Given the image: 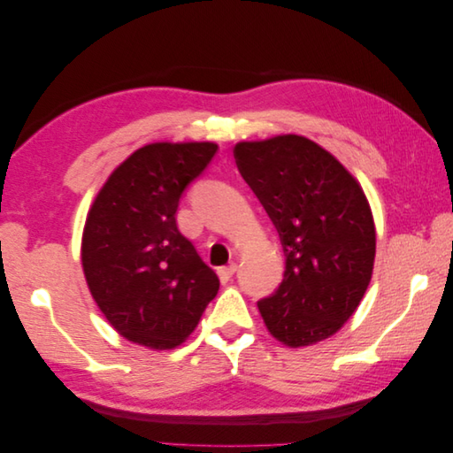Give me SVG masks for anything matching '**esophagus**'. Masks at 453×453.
<instances>
[{
	"mask_svg": "<svg viewBox=\"0 0 453 453\" xmlns=\"http://www.w3.org/2000/svg\"><path fill=\"white\" fill-rule=\"evenodd\" d=\"M236 270H238V266L234 263L228 265V266H221V268L217 270L219 280H221V283H228L232 280V276H234V273H236Z\"/></svg>",
	"mask_w": 453,
	"mask_h": 453,
	"instance_id": "esophagus-1",
	"label": "esophagus"
}]
</instances>
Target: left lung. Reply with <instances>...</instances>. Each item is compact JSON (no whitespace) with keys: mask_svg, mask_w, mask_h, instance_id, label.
<instances>
[{"mask_svg":"<svg viewBox=\"0 0 453 453\" xmlns=\"http://www.w3.org/2000/svg\"><path fill=\"white\" fill-rule=\"evenodd\" d=\"M236 166L276 226L283 281L258 300L273 338L300 348L333 336L372 278L376 230L361 185L303 135L234 147Z\"/></svg>","mask_w":453,"mask_h":453,"instance_id":"8db88e82","label":"left lung"}]
</instances>
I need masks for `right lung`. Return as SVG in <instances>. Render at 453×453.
Listing matches in <instances>:
<instances>
[{
	"mask_svg": "<svg viewBox=\"0 0 453 453\" xmlns=\"http://www.w3.org/2000/svg\"><path fill=\"white\" fill-rule=\"evenodd\" d=\"M215 153L210 142L145 145L109 175L88 211L81 248L88 289L135 344L180 346L219 291L217 273L175 223L185 188Z\"/></svg>",
	"mask_w": 453,
	"mask_h": 453,
	"instance_id": "add662e5",
	"label": "right lung"
}]
</instances>
